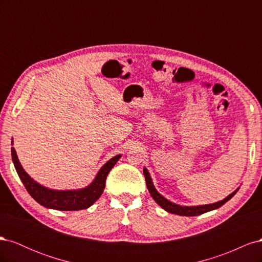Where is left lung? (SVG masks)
<instances>
[{
	"instance_id": "left-lung-1",
	"label": "left lung",
	"mask_w": 262,
	"mask_h": 262,
	"mask_svg": "<svg viewBox=\"0 0 262 262\" xmlns=\"http://www.w3.org/2000/svg\"><path fill=\"white\" fill-rule=\"evenodd\" d=\"M143 173H144V177H145V181H146V186L148 189V192L152 195L153 199L155 200V202L162 207L165 211H167L169 213L172 214H177V215H181V216H195V215H200V214L203 213H207L209 211L212 210H215L219 209L220 207H222L224 203H226L228 200H231L232 198L235 195V193L238 191V189H236L234 192H232L229 195H227L225 199L221 200L219 202L215 203H211V204H204V205H196V207H182V205L176 204V203H172L169 200L166 199L164 198L160 192L157 191L155 189L154 185H153V181L152 178H150L149 173L147 171V169L144 167L143 169Z\"/></svg>"
}]
</instances>
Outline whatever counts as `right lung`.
<instances>
[{
    "instance_id": "obj_1",
    "label": "right lung",
    "mask_w": 262,
    "mask_h": 262,
    "mask_svg": "<svg viewBox=\"0 0 262 262\" xmlns=\"http://www.w3.org/2000/svg\"><path fill=\"white\" fill-rule=\"evenodd\" d=\"M13 144V140H12ZM121 155H116L109 160L99 169L98 173L91 185L77 190H52L39 185L28 173L24 170L18 161L16 150L12 147V160L21 182L25 186L28 193L33 196L39 204L43 207L59 211H77L90 208L96 202L105 189L106 178L109 171L119 161Z\"/></svg>"
}]
</instances>
